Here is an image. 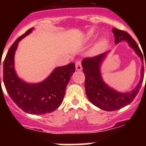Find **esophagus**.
I'll use <instances>...</instances> for the list:
<instances>
[{
    "label": "esophagus",
    "mask_w": 146,
    "mask_h": 146,
    "mask_svg": "<svg viewBox=\"0 0 146 146\" xmlns=\"http://www.w3.org/2000/svg\"><path fill=\"white\" fill-rule=\"evenodd\" d=\"M76 70H82V62L81 60H77V61L76 62Z\"/></svg>",
    "instance_id": "obj_1"
}]
</instances>
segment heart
Returning <instances> with one entry per match:
<instances>
[{
    "label": "heart",
    "instance_id": "heart-1",
    "mask_svg": "<svg viewBox=\"0 0 146 146\" xmlns=\"http://www.w3.org/2000/svg\"><path fill=\"white\" fill-rule=\"evenodd\" d=\"M105 43H106V42H105L104 40H103V41H101V42L98 43V44L97 48H102V47L104 46V44H105Z\"/></svg>",
    "mask_w": 146,
    "mask_h": 146
}]
</instances>
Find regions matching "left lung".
I'll list each match as a JSON object with an SVG mask.
<instances>
[{
  "label": "left lung",
  "mask_w": 146,
  "mask_h": 146,
  "mask_svg": "<svg viewBox=\"0 0 146 146\" xmlns=\"http://www.w3.org/2000/svg\"><path fill=\"white\" fill-rule=\"evenodd\" d=\"M113 33L115 37V42H121L123 40L127 41L129 46L133 48L138 56L143 60V54L135 40L129 34L125 31L117 29H113ZM107 53L97 55L91 57H86L82 60V65L83 73L85 74V89L86 93L90 102L99 108L107 111H113L118 110L130 104L136 95L138 94L144 77V67L142 66L141 70V80L135 89L127 93H121L113 90L108 86H107L102 80L100 74V65L105 57ZM145 57V56H144ZM146 68V61H145ZM146 84V80H145Z\"/></svg>",
  "instance_id": "8db88e82"
}]
</instances>
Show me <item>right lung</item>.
Returning <instances> with one entry per match:
<instances>
[{
  "instance_id": "1",
  "label": "right lung",
  "mask_w": 146,
  "mask_h": 146,
  "mask_svg": "<svg viewBox=\"0 0 146 146\" xmlns=\"http://www.w3.org/2000/svg\"><path fill=\"white\" fill-rule=\"evenodd\" d=\"M32 30L26 31L10 46L3 61V81L7 93L19 108L31 114H44L53 112L62 103L66 85L75 72V64L71 63L57 67L46 80L38 84L22 81L17 77L13 66L15 50L18 42Z\"/></svg>"
}]
</instances>
